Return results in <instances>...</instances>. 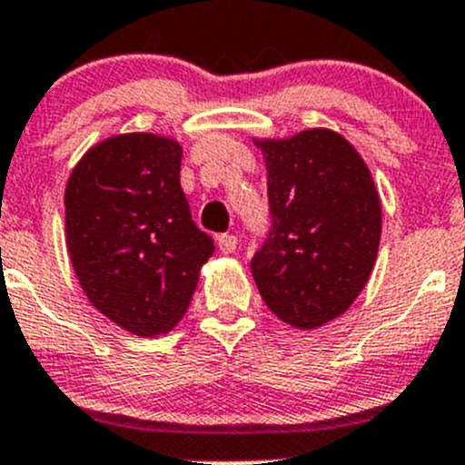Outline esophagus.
<instances>
[{"mask_svg": "<svg viewBox=\"0 0 465 465\" xmlns=\"http://www.w3.org/2000/svg\"><path fill=\"white\" fill-rule=\"evenodd\" d=\"M236 245H238V238L233 236V233H223V236H218L220 252H224V254L236 252Z\"/></svg>", "mask_w": 465, "mask_h": 465, "instance_id": "esophagus-1", "label": "esophagus"}]
</instances>
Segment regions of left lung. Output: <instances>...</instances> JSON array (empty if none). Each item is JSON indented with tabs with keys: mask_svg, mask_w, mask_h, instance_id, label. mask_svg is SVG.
<instances>
[{
	"mask_svg": "<svg viewBox=\"0 0 465 465\" xmlns=\"http://www.w3.org/2000/svg\"><path fill=\"white\" fill-rule=\"evenodd\" d=\"M268 169L272 227L252 259L263 302L312 331L344 314L374 271L381 197L351 142L328 128L254 140Z\"/></svg>",
	"mask_w": 465,
	"mask_h": 465,
	"instance_id": "obj_1",
	"label": "left lung"
}]
</instances>
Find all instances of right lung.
I'll use <instances>...</instances> for the list:
<instances>
[{"label":"right lung","instance_id":"add662e5","mask_svg":"<svg viewBox=\"0 0 465 465\" xmlns=\"http://www.w3.org/2000/svg\"><path fill=\"white\" fill-rule=\"evenodd\" d=\"M181 158L183 149L172 137L112 134L68 176L66 247L82 292L133 335L172 331L215 252L190 215Z\"/></svg>","mask_w":465,"mask_h":465}]
</instances>
